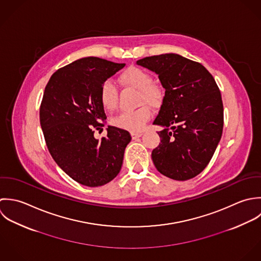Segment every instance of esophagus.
Returning <instances> with one entry per match:
<instances>
[{"instance_id":"34e87169","label":"esophagus","mask_w":261,"mask_h":261,"mask_svg":"<svg viewBox=\"0 0 261 261\" xmlns=\"http://www.w3.org/2000/svg\"><path fill=\"white\" fill-rule=\"evenodd\" d=\"M141 135H142V132H131L132 139H137V138L141 137Z\"/></svg>"}]
</instances>
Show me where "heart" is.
Instances as JSON below:
<instances>
[{"label": "heart", "mask_w": 261, "mask_h": 261, "mask_svg": "<svg viewBox=\"0 0 261 261\" xmlns=\"http://www.w3.org/2000/svg\"><path fill=\"white\" fill-rule=\"evenodd\" d=\"M119 81L126 87L138 91V104H145L156 108L163 100V90L160 86L152 83L151 74L138 66H128L119 75ZM100 102L106 110L113 111L118 103V90L111 80H106L100 89ZM148 107L141 106L133 111H126L118 114L112 119L113 125L130 131H139L149 119Z\"/></svg>", "instance_id": "obj_1"}]
</instances>
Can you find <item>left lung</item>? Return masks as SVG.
I'll use <instances>...</instances> for the list:
<instances>
[{"label": "left lung", "mask_w": 261, "mask_h": 261, "mask_svg": "<svg viewBox=\"0 0 261 261\" xmlns=\"http://www.w3.org/2000/svg\"><path fill=\"white\" fill-rule=\"evenodd\" d=\"M137 64L155 71L165 89L153 122L164 129L152 161L169 178L191 179L206 168L222 136L220 90L204 65L175 53L144 57Z\"/></svg>", "instance_id": "left-lung-1"}]
</instances>
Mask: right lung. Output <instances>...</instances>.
<instances>
[{"instance_id": "1", "label": "right lung", "mask_w": 261, "mask_h": 261, "mask_svg": "<svg viewBox=\"0 0 261 261\" xmlns=\"http://www.w3.org/2000/svg\"><path fill=\"white\" fill-rule=\"evenodd\" d=\"M124 66L81 58L57 69L44 90L39 116L49 153L67 175L87 187L104 186L117 176L131 141L128 131L112 126L100 141L94 136L107 118L101 86Z\"/></svg>"}]
</instances>
